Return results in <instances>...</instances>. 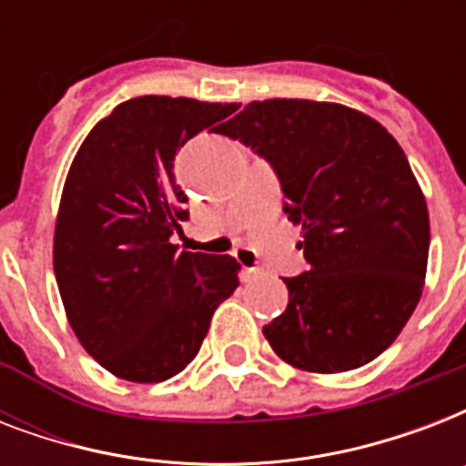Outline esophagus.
I'll return each instance as SVG.
<instances>
[{
  "instance_id": "obj_1",
  "label": "esophagus",
  "mask_w": 466,
  "mask_h": 466,
  "mask_svg": "<svg viewBox=\"0 0 466 466\" xmlns=\"http://www.w3.org/2000/svg\"><path fill=\"white\" fill-rule=\"evenodd\" d=\"M263 270L261 268H244L241 270V280H256V278H261Z\"/></svg>"
}]
</instances>
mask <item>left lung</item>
<instances>
[{
	"instance_id": "obj_1",
	"label": "left lung",
	"mask_w": 466,
	"mask_h": 466,
	"mask_svg": "<svg viewBox=\"0 0 466 466\" xmlns=\"http://www.w3.org/2000/svg\"><path fill=\"white\" fill-rule=\"evenodd\" d=\"M266 157L302 227L309 270L283 278L288 309L263 326L288 365L333 375L394 343L426 283L428 205L404 149L375 118L329 101H251L218 130Z\"/></svg>"
}]
</instances>
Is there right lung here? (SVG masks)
Returning <instances> with one entry per match:
<instances>
[{
    "label": "right lung",
    "mask_w": 466,
    "mask_h": 466,
    "mask_svg": "<svg viewBox=\"0 0 466 466\" xmlns=\"http://www.w3.org/2000/svg\"><path fill=\"white\" fill-rule=\"evenodd\" d=\"M237 104L137 96L91 127L69 167L53 266L72 331L127 382H164L198 355L210 319L239 285L232 256L171 244L188 218L176 152ZM214 125L216 127L212 128Z\"/></svg>",
    "instance_id": "1"
}]
</instances>
